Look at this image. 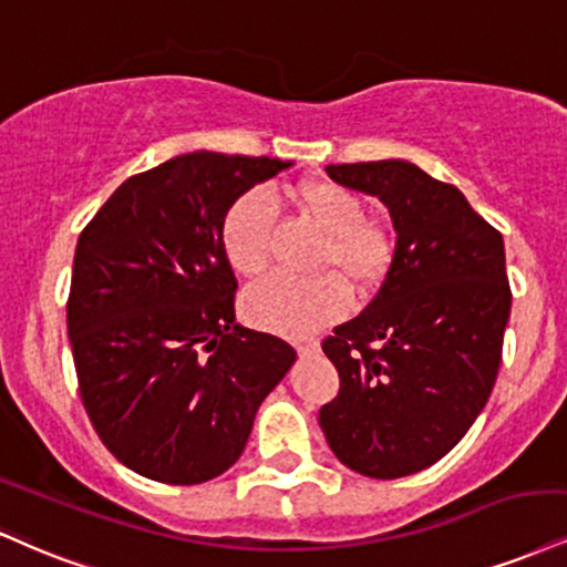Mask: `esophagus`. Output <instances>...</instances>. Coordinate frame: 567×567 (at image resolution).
Instances as JSON below:
<instances>
[{
    "label": "esophagus",
    "mask_w": 567,
    "mask_h": 567,
    "mask_svg": "<svg viewBox=\"0 0 567 567\" xmlns=\"http://www.w3.org/2000/svg\"><path fill=\"white\" fill-rule=\"evenodd\" d=\"M298 353H301V357H313V353H319V343L317 340H311V343L298 346Z\"/></svg>",
    "instance_id": "esophagus-1"
}]
</instances>
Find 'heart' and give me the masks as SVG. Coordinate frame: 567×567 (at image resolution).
Returning <instances> with one entry per match:
<instances>
[{"mask_svg": "<svg viewBox=\"0 0 567 567\" xmlns=\"http://www.w3.org/2000/svg\"><path fill=\"white\" fill-rule=\"evenodd\" d=\"M298 203L327 240L319 250V269H336L317 277L271 275L245 292L243 313L250 324L288 338H306L324 324L346 317L351 288H372L391 269L393 245L378 224L367 221L364 200L330 179H309L298 187ZM277 197L269 187H250L227 208L221 221V250L237 275L254 277L271 256V229ZM341 275L338 276L337 271Z\"/></svg>", "mask_w": 567, "mask_h": 567, "instance_id": "1", "label": "heart"}]
</instances>
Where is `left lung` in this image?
Wrapping results in <instances>:
<instances>
[{"instance_id":"8db88e82","label":"left lung","mask_w":567,"mask_h":567,"mask_svg":"<svg viewBox=\"0 0 567 567\" xmlns=\"http://www.w3.org/2000/svg\"><path fill=\"white\" fill-rule=\"evenodd\" d=\"M327 174L383 203L395 248L378 296L322 343L340 393L319 427L353 473L404 478L452 452L496 383L513 306L504 240L460 189L409 161Z\"/></svg>"}]
</instances>
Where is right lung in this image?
I'll use <instances>...</instances> for the list:
<instances>
[{"label":"right lung","instance_id":"add662e5","mask_svg":"<svg viewBox=\"0 0 567 567\" xmlns=\"http://www.w3.org/2000/svg\"><path fill=\"white\" fill-rule=\"evenodd\" d=\"M292 161L195 150L121 184L81 231L68 338L81 401L115 460L150 481L206 483L240 460L261 401L296 364L235 322L221 221Z\"/></svg>","mask_w":567,"mask_h":567}]
</instances>
